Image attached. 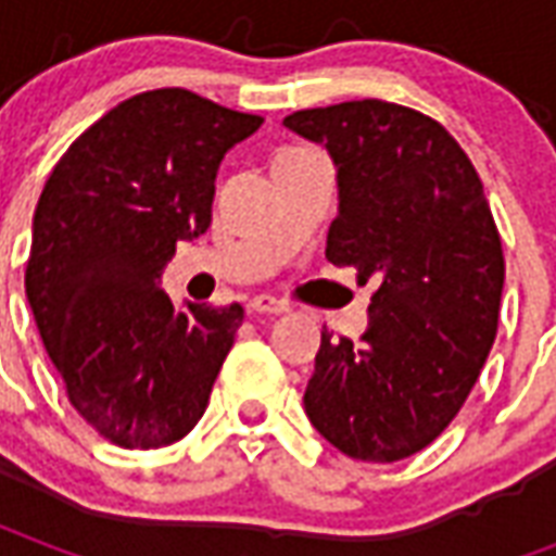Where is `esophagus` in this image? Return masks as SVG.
<instances>
[{
	"instance_id": "34e87169",
	"label": "esophagus",
	"mask_w": 556,
	"mask_h": 556,
	"mask_svg": "<svg viewBox=\"0 0 556 556\" xmlns=\"http://www.w3.org/2000/svg\"><path fill=\"white\" fill-rule=\"evenodd\" d=\"M289 309L286 303L277 301V298H270V294H258L250 301V313H258V315H282Z\"/></svg>"
}]
</instances>
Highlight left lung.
Here are the masks:
<instances>
[{
	"mask_svg": "<svg viewBox=\"0 0 556 556\" xmlns=\"http://www.w3.org/2000/svg\"><path fill=\"white\" fill-rule=\"evenodd\" d=\"M282 125L337 163L327 258L378 286L361 342L321 330L306 417L351 458H408L453 422L497 337L506 267L482 181L446 127L399 103H333Z\"/></svg>",
	"mask_w": 556,
	"mask_h": 556,
	"instance_id": "left-lung-1",
	"label": "left lung"
}]
</instances>
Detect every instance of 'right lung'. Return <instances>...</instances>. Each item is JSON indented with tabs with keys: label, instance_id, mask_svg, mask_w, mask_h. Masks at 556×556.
<instances>
[{
	"label": "right lung",
	"instance_id": "obj_1",
	"mask_svg": "<svg viewBox=\"0 0 556 556\" xmlns=\"http://www.w3.org/2000/svg\"><path fill=\"white\" fill-rule=\"evenodd\" d=\"M258 127L187 89L142 91L43 184L26 298L71 405L115 446L157 450L205 414L243 306L178 313L160 274L175 243L205 235L219 160Z\"/></svg>",
	"mask_w": 556,
	"mask_h": 556
}]
</instances>
